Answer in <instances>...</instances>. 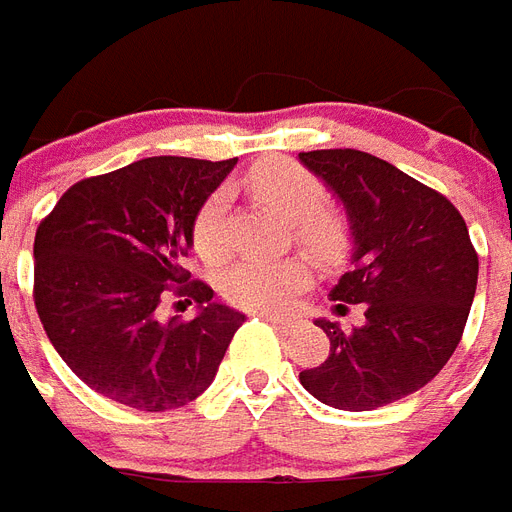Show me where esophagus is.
Segmentation results:
<instances>
[{
	"mask_svg": "<svg viewBox=\"0 0 512 512\" xmlns=\"http://www.w3.org/2000/svg\"><path fill=\"white\" fill-rule=\"evenodd\" d=\"M260 317H263L266 323L276 325V328H290V325H293V317H279V314H271V312H263Z\"/></svg>",
	"mask_w": 512,
	"mask_h": 512,
	"instance_id": "1",
	"label": "esophagus"
}]
</instances>
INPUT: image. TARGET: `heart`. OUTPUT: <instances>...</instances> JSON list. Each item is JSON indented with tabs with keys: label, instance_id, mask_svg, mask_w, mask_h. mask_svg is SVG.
<instances>
[{
	"label": "heart",
	"instance_id": "heart-1",
	"mask_svg": "<svg viewBox=\"0 0 512 512\" xmlns=\"http://www.w3.org/2000/svg\"><path fill=\"white\" fill-rule=\"evenodd\" d=\"M241 187L263 200L276 214L293 222L295 238L314 255L336 257L344 246V222L333 208L323 206V184L293 160H266L246 170ZM227 192H211L195 214L192 244L200 257L219 260L225 255ZM312 285V268L301 257H244L227 268L222 290L233 304L252 312H282L295 295Z\"/></svg>",
	"mask_w": 512,
	"mask_h": 512
}]
</instances>
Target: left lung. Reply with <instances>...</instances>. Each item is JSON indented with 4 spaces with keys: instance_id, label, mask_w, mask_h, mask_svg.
<instances>
[{
    "instance_id": "8db88e82",
    "label": "left lung",
    "mask_w": 512,
    "mask_h": 512,
    "mask_svg": "<svg viewBox=\"0 0 512 512\" xmlns=\"http://www.w3.org/2000/svg\"><path fill=\"white\" fill-rule=\"evenodd\" d=\"M298 160L342 203L352 268L331 301L363 304L352 331L314 320L331 352L301 372L314 399L366 412L420 391L461 342L478 287V255L456 206L391 162L355 149L304 151Z\"/></svg>"
}]
</instances>
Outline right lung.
I'll use <instances>...</instances> for the list:
<instances>
[{"instance_id": "add662e5", "label": "right lung", "mask_w": 512, "mask_h": 512, "mask_svg": "<svg viewBox=\"0 0 512 512\" xmlns=\"http://www.w3.org/2000/svg\"><path fill=\"white\" fill-rule=\"evenodd\" d=\"M238 160L149 157L67 189L34 236V306L62 361L92 391L140 412L198 399L244 314L184 285L181 260L203 200ZM170 284L199 304L159 314Z\"/></svg>"}]
</instances>
